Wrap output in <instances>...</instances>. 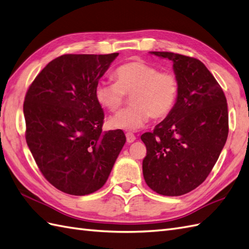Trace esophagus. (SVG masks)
Returning a JSON list of instances; mask_svg holds the SVG:
<instances>
[{
	"label": "esophagus",
	"instance_id": "34e87169",
	"mask_svg": "<svg viewBox=\"0 0 249 249\" xmlns=\"http://www.w3.org/2000/svg\"><path fill=\"white\" fill-rule=\"evenodd\" d=\"M126 140H127V142H128V143H132L136 140V136L131 132H127L126 133Z\"/></svg>",
	"mask_w": 249,
	"mask_h": 249
}]
</instances>
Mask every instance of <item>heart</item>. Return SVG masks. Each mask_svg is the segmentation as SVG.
I'll use <instances>...</instances> for the list:
<instances>
[{
    "label": "heart",
    "mask_w": 249,
    "mask_h": 249,
    "mask_svg": "<svg viewBox=\"0 0 249 249\" xmlns=\"http://www.w3.org/2000/svg\"><path fill=\"white\" fill-rule=\"evenodd\" d=\"M116 82L99 81L94 87L98 103L118 111L131 95V104L109 120L113 128L138 130L152 117L166 118L173 111L180 92L179 79L169 70H159L145 61L125 63L113 71Z\"/></svg>",
    "instance_id": "obj_1"
}]
</instances>
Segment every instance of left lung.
<instances>
[{
  "instance_id": "obj_1",
  "label": "left lung",
  "mask_w": 249,
  "mask_h": 249,
  "mask_svg": "<svg viewBox=\"0 0 249 249\" xmlns=\"http://www.w3.org/2000/svg\"><path fill=\"white\" fill-rule=\"evenodd\" d=\"M150 53L174 62L180 92L173 111L154 131L141 136L147 149L143 176L157 194L182 196L205 181L224 147L226 98L200 60L167 52Z\"/></svg>"
}]
</instances>
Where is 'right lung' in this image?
I'll use <instances>...</instances> for the list:
<instances>
[{
    "label": "right lung",
    "instance_id": "1",
    "mask_svg": "<svg viewBox=\"0 0 249 249\" xmlns=\"http://www.w3.org/2000/svg\"><path fill=\"white\" fill-rule=\"evenodd\" d=\"M118 55L63 54L25 95L28 147L45 179L65 194L100 189L126 142L121 129L102 132L104 111L94 97L95 84Z\"/></svg>",
    "mask_w": 249,
    "mask_h": 249
}]
</instances>
